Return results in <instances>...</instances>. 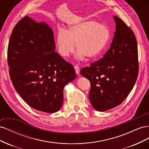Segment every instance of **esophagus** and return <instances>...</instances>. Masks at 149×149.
Listing matches in <instances>:
<instances>
[{"label": "esophagus", "mask_w": 149, "mask_h": 149, "mask_svg": "<svg viewBox=\"0 0 149 149\" xmlns=\"http://www.w3.org/2000/svg\"><path fill=\"white\" fill-rule=\"evenodd\" d=\"M74 70H75V71H76V74H78V75H79V66H77V65H76V66H74Z\"/></svg>", "instance_id": "obj_1"}]
</instances>
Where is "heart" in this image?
Returning a JSON list of instances; mask_svg holds the SVG:
<instances>
[{
	"label": "heart",
	"mask_w": 149,
	"mask_h": 149,
	"mask_svg": "<svg viewBox=\"0 0 149 149\" xmlns=\"http://www.w3.org/2000/svg\"><path fill=\"white\" fill-rule=\"evenodd\" d=\"M111 31L106 25L93 20H84L70 25L66 30L58 29L56 43L63 57L68 56L74 51V43L78 56L83 58L96 57L109 42Z\"/></svg>",
	"instance_id": "1"
}]
</instances>
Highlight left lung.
<instances>
[{"mask_svg":"<svg viewBox=\"0 0 149 149\" xmlns=\"http://www.w3.org/2000/svg\"><path fill=\"white\" fill-rule=\"evenodd\" d=\"M116 31L111 47L101 60L81 70L91 83L89 99L96 110L103 112L119 105L131 91L138 76L136 38L133 31L114 16Z\"/></svg>","mask_w":149,"mask_h":149,"instance_id":"obj_1","label":"left lung"}]
</instances>
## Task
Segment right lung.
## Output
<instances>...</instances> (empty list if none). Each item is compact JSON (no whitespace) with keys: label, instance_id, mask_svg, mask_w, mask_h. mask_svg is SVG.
Instances as JSON below:
<instances>
[{"label":"right lung","instance_id":"add662e5","mask_svg":"<svg viewBox=\"0 0 149 149\" xmlns=\"http://www.w3.org/2000/svg\"><path fill=\"white\" fill-rule=\"evenodd\" d=\"M55 50L52 29L28 16L15 26L7 50L17 92L30 107L47 113L60 109L64 87L76 78L73 66Z\"/></svg>","mask_w":149,"mask_h":149}]
</instances>
